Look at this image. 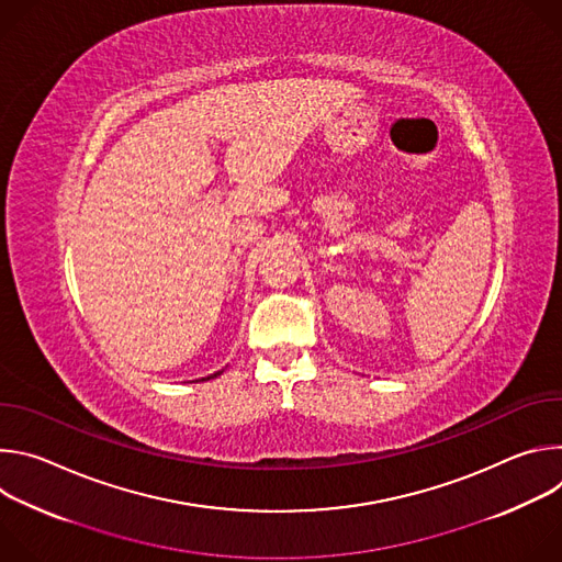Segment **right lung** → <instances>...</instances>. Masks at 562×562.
I'll return each mask as SVG.
<instances>
[{
    "mask_svg": "<svg viewBox=\"0 0 562 562\" xmlns=\"http://www.w3.org/2000/svg\"><path fill=\"white\" fill-rule=\"evenodd\" d=\"M222 371H224V369H222ZM222 371H215V373H211V375H206V378H202V382H204V380H211V378H217V375H220V373H222Z\"/></svg>",
    "mask_w": 562,
    "mask_h": 562,
    "instance_id": "right-lung-1",
    "label": "right lung"
}]
</instances>
